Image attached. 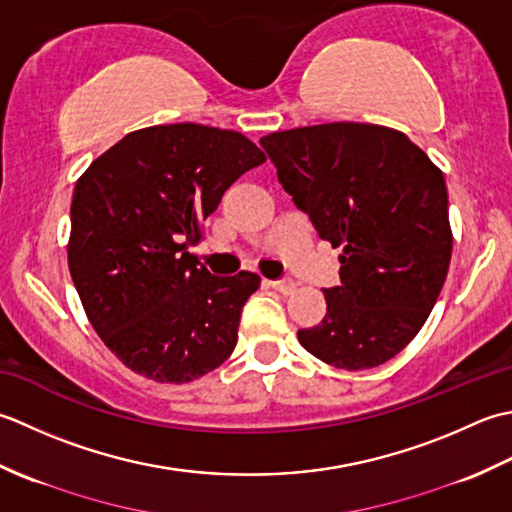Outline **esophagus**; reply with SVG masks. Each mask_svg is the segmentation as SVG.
<instances>
[{
    "label": "esophagus",
    "mask_w": 512,
    "mask_h": 512,
    "mask_svg": "<svg viewBox=\"0 0 512 512\" xmlns=\"http://www.w3.org/2000/svg\"><path fill=\"white\" fill-rule=\"evenodd\" d=\"M269 287L280 291V294H285V296L294 294V291H296V283H294V280H271Z\"/></svg>",
    "instance_id": "obj_1"
}]
</instances>
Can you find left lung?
<instances>
[{
  "label": "left lung",
  "instance_id": "8db88e82",
  "mask_svg": "<svg viewBox=\"0 0 512 512\" xmlns=\"http://www.w3.org/2000/svg\"><path fill=\"white\" fill-rule=\"evenodd\" d=\"M278 183L322 241L342 247L327 314L298 340L331 367H380L429 318L451 263L444 174L406 134L322 123L260 139Z\"/></svg>",
  "mask_w": 512,
  "mask_h": 512
}]
</instances>
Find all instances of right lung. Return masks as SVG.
Returning a JSON list of instances; mask_svg holds the SVG:
<instances>
[{"label": "right lung", "instance_id": "obj_1", "mask_svg": "<svg viewBox=\"0 0 512 512\" xmlns=\"http://www.w3.org/2000/svg\"><path fill=\"white\" fill-rule=\"evenodd\" d=\"M260 163L241 132L172 123L125 134L81 174L70 276L90 325L134 373L183 384L232 356L260 276H212L192 247L227 187Z\"/></svg>", "mask_w": 512, "mask_h": 512}]
</instances>
